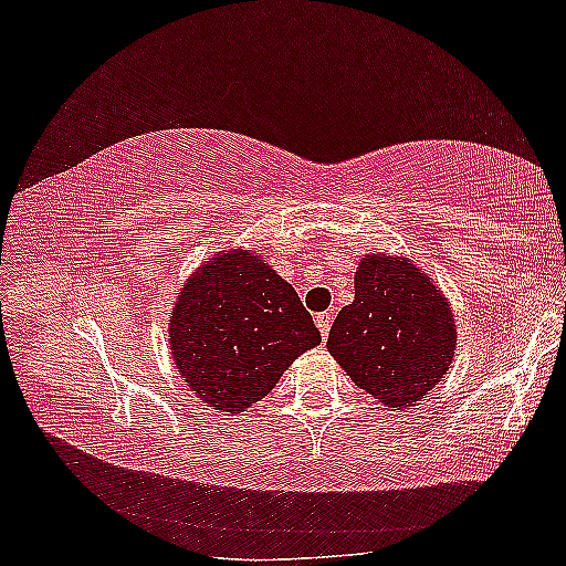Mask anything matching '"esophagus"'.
<instances>
[{"label":"esophagus","instance_id":"1","mask_svg":"<svg viewBox=\"0 0 566 566\" xmlns=\"http://www.w3.org/2000/svg\"><path fill=\"white\" fill-rule=\"evenodd\" d=\"M331 323H333V312H321V314H316V325H318V331H321V337H323V339L328 337V333H331Z\"/></svg>","mask_w":566,"mask_h":566}]
</instances>
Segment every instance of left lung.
I'll use <instances>...</instances> for the list:
<instances>
[{"label": "left lung", "mask_w": 566, "mask_h": 566, "mask_svg": "<svg viewBox=\"0 0 566 566\" xmlns=\"http://www.w3.org/2000/svg\"><path fill=\"white\" fill-rule=\"evenodd\" d=\"M455 325L439 290L399 256L364 254L354 302L342 306L328 352L391 410L413 406L449 370Z\"/></svg>", "instance_id": "1"}]
</instances>
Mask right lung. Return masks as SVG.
<instances>
[{
    "instance_id": "add662e5",
    "label": "right lung",
    "mask_w": 566,
    "mask_h": 566,
    "mask_svg": "<svg viewBox=\"0 0 566 566\" xmlns=\"http://www.w3.org/2000/svg\"><path fill=\"white\" fill-rule=\"evenodd\" d=\"M321 333L295 287L260 254L231 250L205 264L181 290L169 347L198 399L238 413L264 399Z\"/></svg>"
}]
</instances>
